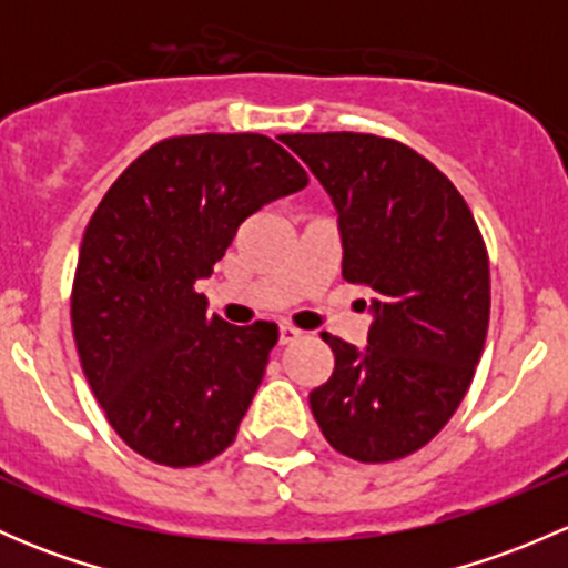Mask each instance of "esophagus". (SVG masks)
Returning <instances> with one entry per match:
<instances>
[{
	"mask_svg": "<svg viewBox=\"0 0 568 568\" xmlns=\"http://www.w3.org/2000/svg\"><path fill=\"white\" fill-rule=\"evenodd\" d=\"M302 332L294 329V326H280V346H288V343L300 341Z\"/></svg>",
	"mask_w": 568,
	"mask_h": 568,
	"instance_id": "esophagus-1",
	"label": "esophagus"
}]
</instances>
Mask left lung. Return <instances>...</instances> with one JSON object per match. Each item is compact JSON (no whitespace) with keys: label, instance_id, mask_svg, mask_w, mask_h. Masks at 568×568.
I'll return each instance as SVG.
<instances>
[{"label":"left lung","instance_id":"left-lung-1","mask_svg":"<svg viewBox=\"0 0 568 568\" xmlns=\"http://www.w3.org/2000/svg\"><path fill=\"white\" fill-rule=\"evenodd\" d=\"M337 209L343 280L371 300L368 346L321 332L335 371L311 393L321 434L365 464L432 443L459 409L489 326V255L459 189L400 142L283 134Z\"/></svg>","mask_w":568,"mask_h":568}]
</instances>
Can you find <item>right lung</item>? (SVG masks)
<instances>
[{
    "label": "right lung",
    "instance_id": "1",
    "mask_svg": "<svg viewBox=\"0 0 568 568\" xmlns=\"http://www.w3.org/2000/svg\"><path fill=\"white\" fill-rule=\"evenodd\" d=\"M305 186V168L263 134L170 136L134 159L90 216L73 341L109 426L148 462L197 467L236 439L277 326L205 316L194 283L247 216Z\"/></svg>",
    "mask_w": 568,
    "mask_h": 568
}]
</instances>
